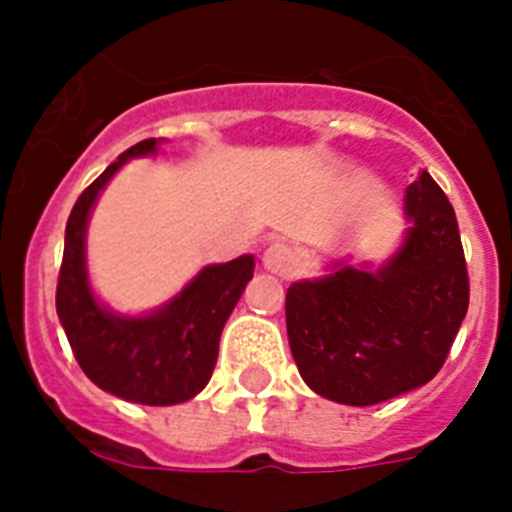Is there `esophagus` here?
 Listing matches in <instances>:
<instances>
[{
  "label": "esophagus",
  "instance_id": "obj_1",
  "mask_svg": "<svg viewBox=\"0 0 512 512\" xmlns=\"http://www.w3.org/2000/svg\"><path fill=\"white\" fill-rule=\"evenodd\" d=\"M261 266H264L269 274H279V277H289L295 271V253L287 243H271L269 248L261 256Z\"/></svg>",
  "mask_w": 512,
  "mask_h": 512
}]
</instances>
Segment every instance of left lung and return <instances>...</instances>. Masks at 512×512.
<instances>
[{
  "label": "left lung",
  "mask_w": 512,
  "mask_h": 512,
  "mask_svg": "<svg viewBox=\"0 0 512 512\" xmlns=\"http://www.w3.org/2000/svg\"><path fill=\"white\" fill-rule=\"evenodd\" d=\"M408 228L384 264L336 259L287 289V338L302 379L325 400L366 408L431 382L469 307L451 202L428 171L405 189Z\"/></svg>",
  "instance_id": "8db88e82"
}]
</instances>
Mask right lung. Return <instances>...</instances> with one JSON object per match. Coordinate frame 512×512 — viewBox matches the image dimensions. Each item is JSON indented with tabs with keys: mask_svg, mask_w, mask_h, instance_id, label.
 Segmentation results:
<instances>
[{
	"mask_svg": "<svg viewBox=\"0 0 512 512\" xmlns=\"http://www.w3.org/2000/svg\"><path fill=\"white\" fill-rule=\"evenodd\" d=\"M164 138H148L117 156L76 200L66 223L56 310L76 361L99 390L138 405H176L200 395L212 377L220 333L253 279L256 259L202 266L171 300L125 315L94 295L87 269V228L102 189L130 158L156 156Z\"/></svg>",
	"mask_w": 512,
	"mask_h": 512,
	"instance_id": "right-lung-1",
	"label": "right lung"
}]
</instances>
